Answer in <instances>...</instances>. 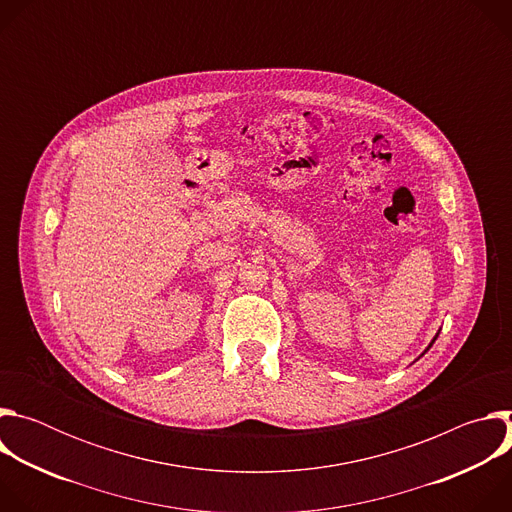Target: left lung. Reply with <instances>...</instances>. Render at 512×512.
Wrapping results in <instances>:
<instances>
[{
  "mask_svg": "<svg viewBox=\"0 0 512 512\" xmlns=\"http://www.w3.org/2000/svg\"><path fill=\"white\" fill-rule=\"evenodd\" d=\"M435 338H437V334H435ZM435 338H433V340H431V344H433V342H435ZM431 344H429V346H427V350H429V348H431Z\"/></svg>",
  "mask_w": 512,
  "mask_h": 512,
  "instance_id": "left-lung-1",
  "label": "left lung"
}]
</instances>
